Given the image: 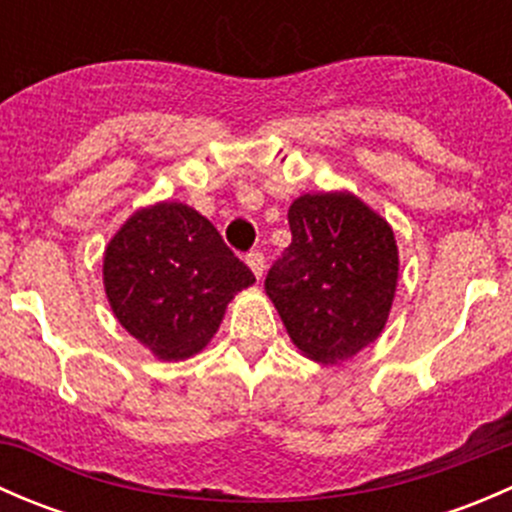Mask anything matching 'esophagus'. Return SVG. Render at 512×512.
<instances>
[{"label": "esophagus", "instance_id": "esophagus-1", "mask_svg": "<svg viewBox=\"0 0 512 512\" xmlns=\"http://www.w3.org/2000/svg\"><path fill=\"white\" fill-rule=\"evenodd\" d=\"M245 262H247V267L252 270V275H255L257 280H262V275H265V255L255 250L245 257Z\"/></svg>", "mask_w": 512, "mask_h": 512}]
</instances>
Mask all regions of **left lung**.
I'll return each mask as SVG.
<instances>
[{
    "mask_svg": "<svg viewBox=\"0 0 512 512\" xmlns=\"http://www.w3.org/2000/svg\"><path fill=\"white\" fill-rule=\"evenodd\" d=\"M292 245L265 292L299 354L342 364L381 337L399 285L391 225L349 190L304 193L289 205Z\"/></svg>",
    "mask_w": 512,
    "mask_h": 512,
    "instance_id": "8db88e82",
    "label": "left lung"
}]
</instances>
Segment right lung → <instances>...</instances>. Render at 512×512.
Here are the masks:
<instances>
[{
	"mask_svg": "<svg viewBox=\"0 0 512 512\" xmlns=\"http://www.w3.org/2000/svg\"><path fill=\"white\" fill-rule=\"evenodd\" d=\"M252 282L215 225L175 200L138 208L103 250L113 317L160 361L203 352L227 304Z\"/></svg>",
	"mask_w": 512,
	"mask_h": 512,
	"instance_id": "right-lung-1",
	"label": "right lung"
}]
</instances>
